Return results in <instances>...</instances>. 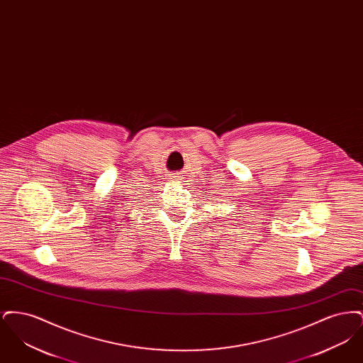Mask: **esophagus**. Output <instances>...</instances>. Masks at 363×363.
Segmentation results:
<instances>
[{"instance_id": "obj_1", "label": "esophagus", "mask_w": 363, "mask_h": 363, "mask_svg": "<svg viewBox=\"0 0 363 363\" xmlns=\"http://www.w3.org/2000/svg\"><path fill=\"white\" fill-rule=\"evenodd\" d=\"M172 179L173 181H178V175H172Z\"/></svg>"}]
</instances>
